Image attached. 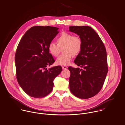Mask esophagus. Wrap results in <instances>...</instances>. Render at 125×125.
Here are the masks:
<instances>
[{
    "label": "esophagus",
    "instance_id": "esophagus-1",
    "mask_svg": "<svg viewBox=\"0 0 125 125\" xmlns=\"http://www.w3.org/2000/svg\"><path fill=\"white\" fill-rule=\"evenodd\" d=\"M62 69H66L68 68V67H67V66H63L62 67Z\"/></svg>",
    "mask_w": 125,
    "mask_h": 125
}]
</instances>
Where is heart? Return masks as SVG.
I'll use <instances>...</instances> for the list:
<instances>
[{"label":"heart","mask_w":125,"mask_h":125,"mask_svg":"<svg viewBox=\"0 0 125 125\" xmlns=\"http://www.w3.org/2000/svg\"><path fill=\"white\" fill-rule=\"evenodd\" d=\"M57 43L51 42L48 46V49L52 56L57 57L60 52V48H62L64 52L56 60L58 65H68L72 58L73 55L76 56L81 51L83 42L81 38L77 35L63 31L56 39Z\"/></svg>","instance_id":"heart-1"}]
</instances>
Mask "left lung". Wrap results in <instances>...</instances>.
Listing matches in <instances>:
<instances>
[{
	"instance_id": "8db88e82",
	"label": "left lung",
	"mask_w": 125,
	"mask_h": 125,
	"mask_svg": "<svg viewBox=\"0 0 125 125\" xmlns=\"http://www.w3.org/2000/svg\"><path fill=\"white\" fill-rule=\"evenodd\" d=\"M69 29L79 35L83 42L82 50L74 60L82 69L69 67L70 91L79 98H90L97 94L104 83L108 72L106 49L91 27L70 26Z\"/></svg>"
}]
</instances>
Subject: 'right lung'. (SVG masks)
Wrapping results in <instances>:
<instances>
[{"mask_svg": "<svg viewBox=\"0 0 125 125\" xmlns=\"http://www.w3.org/2000/svg\"><path fill=\"white\" fill-rule=\"evenodd\" d=\"M58 29L33 26L25 32L18 45L15 56L17 80L31 97L39 98L49 94L54 80L62 71L61 66L46 68L55 62L48 46L59 32Z\"/></svg>", "mask_w": 125, "mask_h": 125, "instance_id": "right-lung-1", "label": "right lung"}]
</instances>
